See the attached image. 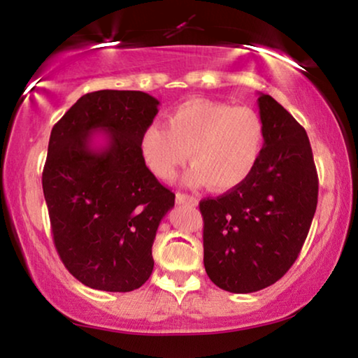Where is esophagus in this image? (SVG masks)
<instances>
[{
	"mask_svg": "<svg viewBox=\"0 0 358 358\" xmlns=\"http://www.w3.org/2000/svg\"><path fill=\"white\" fill-rule=\"evenodd\" d=\"M176 203H178V205H190V207H195V205L199 203V200L192 197V195H189V194L178 192V194H176Z\"/></svg>",
	"mask_w": 358,
	"mask_h": 358,
	"instance_id": "esophagus-1",
	"label": "esophagus"
}]
</instances>
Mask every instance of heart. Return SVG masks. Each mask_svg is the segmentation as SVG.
Returning a JSON list of instances; mask_svg holds the SVG:
<instances>
[{
  "mask_svg": "<svg viewBox=\"0 0 358 358\" xmlns=\"http://www.w3.org/2000/svg\"><path fill=\"white\" fill-rule=\"evenodd\" d=\"M264 140V122L254 110L197 97L176 106L166 117V129L150 125L138 148L158 179H173L189 156L194 164L190 182L231 190L252 174Z\"/></svg>",
  "mask_w": 358,
  "mask_h": 358,
  "instance_id": "b5f03b06",
  "label": "heart"
}]
</instances>
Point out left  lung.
I'll return each instance as SVG.
<instances>
[{"instance_id": "8db88e82", "label": "left lung", "mask_w": 358, "mask_h": 358, "mask_svg": "<svg viewBox=\"0 0 358 358\" xmlns=\"http://www.w3.org/2000/svg\"><path fill=\"white\" fill-rule=\"evenodd\" d=\"M266 140L252 174L217 199H203V266L231 293L262 290L296 261L317 205V173L303 127L259 94Z\"/></svg>"}]
</instances>
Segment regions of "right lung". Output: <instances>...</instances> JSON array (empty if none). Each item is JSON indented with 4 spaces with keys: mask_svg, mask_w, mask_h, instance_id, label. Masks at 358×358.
<instances>
[{
    "mask_svg": "<svg viewBox=\"0 0 358 358\" xmlns=\"http://www.w3.org/2000/svg\"><path fill=\"white\" fill-rule=\"evenodd\" d=\"M158 106L146 92L102 90L81 96L52 129L42 187L53 243L86 287L131 292L153 272L151 248L176 197L140 156ZM94 131L104 145H94Z\"/></svg>",
    "mask_w": 358,
    "mask_h": 358,
    "instance_id": "obj_1",
    "label": "right lung"
}]
</instances>
